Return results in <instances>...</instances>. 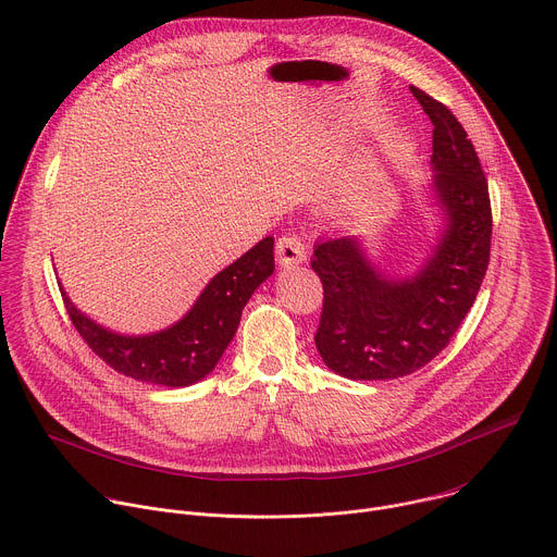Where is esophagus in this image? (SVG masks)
Masks as SVG:
<instances>
[{
  "label": "esophagus",
  "mask_w": 557,
  "mask_h": 557,
  "mask_svg": "<svg viewBox=\"0 0 557 557\" xmlns=\"http://www.w3.org/2000/svg\"><path fill=\"white\" fill-rule=\"evenodd\" d=\"M275 260L280 269H295L306 260V251L295 235H284L275 245Z\"/></svg>",
  "instance_id": "obj_1"
}]
</instances>
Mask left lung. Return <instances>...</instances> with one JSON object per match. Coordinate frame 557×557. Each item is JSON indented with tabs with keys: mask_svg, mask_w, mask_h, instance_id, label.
Segmentation results:
<instances>
[{
	"mask_svg": "<svg viewBox=\"0 0 557 557\" xmlns=\"http://www.w3.org/2000/svg\"><path fill=\"white\" fill-rule=\"evenodd\" d=\"M430 116L432 181L421 187L438 220L428 256L410 273H389L363 235L317 240L310 267L324 284L314 346L324 363L355 381H387L430 363L458 331L481 290L492 243L490 189L456 116L410 88Z\"/></svg>",
	"mask_w": 557,
	"mask_h": 557,
	"instance_id": "obj_1",
	"label": "left lung"
}]
</instances>
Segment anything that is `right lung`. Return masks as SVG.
Instances as JSON below:
<instances>
[{
	"mask_svg": "<svg viewBox=\"0 0 557 557\" xmlns=\"http://www.w3.org/2000/svg\"><path fill=\"white\" fill-rule=\"evenodd\" d=\"M273 271V237L269 235L215 273L178 322L147 335H123L101 326L72 304L63 286L59 288L74 329L110 368L136 381L187 387L218 366L240 326L243 308Z\"/></svg>",
	"mask_w": 557,
	"mask_h": 557,
	"instance_id": "1",
	"label": "right lung"
}]
</instances>
